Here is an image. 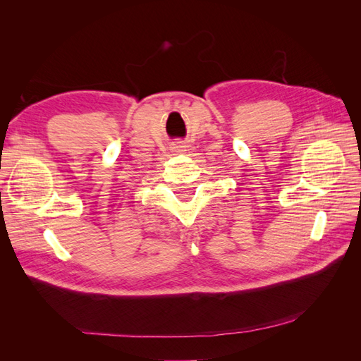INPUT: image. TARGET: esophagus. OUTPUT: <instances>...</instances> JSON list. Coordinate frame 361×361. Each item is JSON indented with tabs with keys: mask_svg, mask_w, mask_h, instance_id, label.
<instances>
[{
	"mask_svg": "<svg viewBox=\"0 0 361 361\" xmlns=\"http://www.w3.org/2000/svg\"><path fill=\"white\" fill-rule=\"evenodd\" d=\"M182 147H183V146H182L180 143H178V145H174V146H173L174 152H182Z\"/></svg>",
	"mask_w": 361,
	"mask_h": 361,
	"instance_id": "1",
	"label": "esophagus"
}]
</instances>
